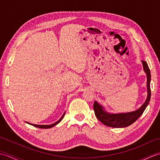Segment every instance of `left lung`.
<instances>
[{
	"label": "left lung",
	"instance_id": "1",
	"mask_svg": "<svg viewBox=\"0 0 160 160\" xmlns=\"http://www.w3.org/2000/svg\"><path fill=\"white\" fill-rule=\"evenodd\" d=\"M144 72L147 75V96L144 102L138 109L127 112V113H109L105 110L102 105H100L97 101H95L93 104V109L95 115L102 123L109 127L113 128H124L128 127L136 121L143 113L146 108L149 104L151 100V71L149 69L147 62L146 61H142Z\"/></svg>",
	"mask_w": 160,
	"mask_h": 160
}]
</instances>
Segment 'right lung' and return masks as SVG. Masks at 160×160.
<instances>
[{
  "instance_id": "obj_1",
  "label": "right lung",
  "mask_w": 160,
  "mask_h": 160,
  "mask_svg": "<svg viewBox=\"0 0 160 160\" xmlns=\"http://www.w3.org/2000/svg\"><path fill=\"white\" fill-rule=\"evenodd\" d=\"M64 114H65V112H64V113H63V115H62V117H61V118H60V120H58L57 122H56L55 123L52 124H49V125H45V124H44V125H40V124H31V123H29V122H26V123H28V124H31V125L33 126V127H37V128H52V127H54V126H56V124H58L59 122H60V121L62 120V119H63V118H64Z\"/></svg>"
}]
</instances>
